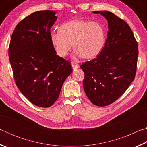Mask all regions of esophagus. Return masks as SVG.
<instances>
[{
  "label": "esophagus",
  "mask_w": 147,
  "mask_h": 147,
  "mask_svg": "<svg viewBox=\"0 0 147 147\" xmlns=\"http://www.w3.org/2000/svg\"><path fill=\"white\" fill-rule=\"evenodd\" d=\"M72 67H73V70H75V69L79 68V65L76 63H72Z\"/></svg>",
  "instance_id": "obj_1"
}]
</instances>
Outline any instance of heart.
<instances>
[{
	"label": "heart",
	"mask_w": 147,
	"mask_h": 147,
	"mask_svg": "<svg viewBox=\"0 0 147 147\" xmlns=\"http://www.w3.org/2000/svg\"><path fill=\"white\" fill-rule=\"evenodd\" d=\"M51 40L58 55L65 57L74 45L75 57L94 58L100 54L106 41L104 27L98 22L73 20L51 33Z\"/></svg>",
	"instance_id": "1"
}]
</instances>
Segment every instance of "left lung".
Here are the masks:
<instances>
[{
	"instance_id": "left-lung-1",
	"label": "left lung",
	"mask_w": 147,
	"mask_h": 147,
	"mask_svg": "<svg viewBox=\"0 0 147 147\" xmlns=\"http://www.w3.org/2000/svg\"><path fill=\"white\" fill-rule=\"evenodd\" d=\"M108 21V36L97 57L81 65L85 76L84 91L98 106L112 104L135 78L138 45L130 27L124 20L108 11H95Z\"/></svg>"
}]
</instances>
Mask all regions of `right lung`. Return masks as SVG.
Returning <instances> with one entry per match:
<instances>
[{
	"mask_svg": "<svg viewBox=\"0 0 147 147\" xmlns=\"http://www.w3.org/2000/svg\"><path fill=\"white\" fill-rule=\"evenodd\" d=\"M51 10L32 13L17 24L8 54L17 86L36 106H51L73 71L71 62L56 54L51 28L56 21Z\"/></svg>",
	"mask_w": 147,
	"mask_h": 147,
	"instance_id": "obj_1",
	"label": "right lung"
}]
</instances>
